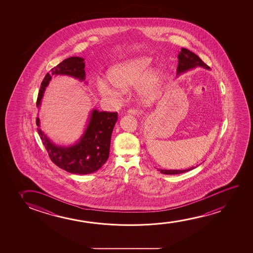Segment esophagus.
Returning <instances> with one entry per match:
<instances>
[{
  "instance_id": "1",
  "label": "esophagus",
  "mask_w": 253,
  "mask_h": 253,
  "mask_svg": "<svg viewBox=\"0 0 253 253\" xmlns=\"http://www.w3.org/2000/svg\"><path fill=\"white\" fill-rule=\"evenodd\" d=\"M127 113L128 115H132V116H136V115L140 114V111L136 110V109H130V110L127 111Z\"/></svg>"
}]
</instances>
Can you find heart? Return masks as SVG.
I'll return each mask as SVG.
<instances>
[{"instance_id":"obj_1","label":"heart","mask_w":253,"mask_h":253,"mask_svg":"<svg viewBox=\"0 0 253 253\" xmlns=\"http://www.w3.org/2000/svg\"><path fill=\"white\" fill-rule=\"evenodd\" d=\"M152 59L140 56L115 64L107 70L106 78L110 83L121 89L136 85L138 93L145 98L159 94L163 82V73L159 68H150ZM97 90L104 96H116L118 91L104 80H97Z\"/></svg>"}]
</instances>
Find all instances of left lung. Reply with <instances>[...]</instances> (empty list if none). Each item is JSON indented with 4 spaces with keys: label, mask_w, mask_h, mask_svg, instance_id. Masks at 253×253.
<instances>
[{
    "label": "left lung",
    "mask_w": 253,
    "mask_h": 253,
    "mask_svg": "<svg viewBox=\"0 0 253 253\" xmlns=\"http://www.w3.org/2000/svg\"><path fill=\"white\" fill-rule=\"evenodd\" d=\"M198 66L203 67L205 69H210V67L206 65L201 58H199L195 53L191 52L188 49H180V53L178 54V66H177L176 75H180L191 69L196 68ZM194 167L184 170H167L159 169L160 172L164 174H179L186 173L187 171L194 169Z\"/></svg>",
    "instance_id": "left-lung-1"
}]
</instances>
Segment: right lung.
<instances>
[{
  "mask_svg": "<svg viewBox=\"0 0 253 253\" xmlns=\"http://www.w3.org/2000/svg\"><path fill=\"white\" fill-rule=\"evenodd\" d=\"M84 59L70 57L59 63L45 74L37 98V107H41L45 87L52 76L66 75L84 81ZM118 121V112L99 111L94 109L89 116L86 128L78 142L73 145L59 146L50 140L41 128L40 118H36L37 131L48 153L50 159L57 166L77 174L94 173L106 163L110 154L111 134Z\"/></svg>",
  "mask_w": 253,
  "mask_h": 253,
  "instance_id": "1",
  "label": "right lung"
}]
</instances>
